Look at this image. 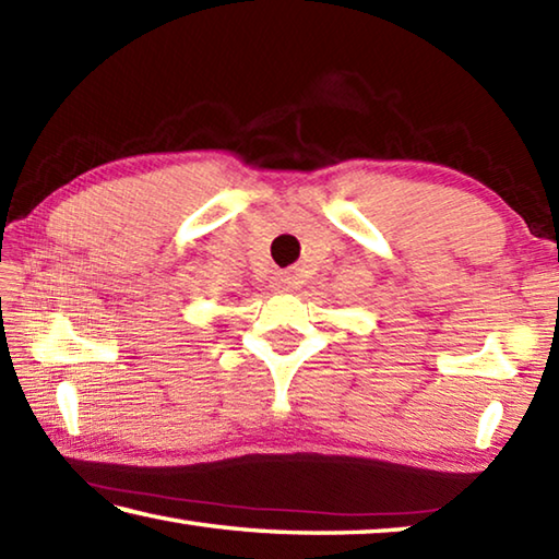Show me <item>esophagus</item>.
I'll return each instance as SVG.
<instances>
[{
  "label": "esophagus",
  "mask_w": 559,
  "mask_h": 559,
  "mask_svg": "<svg viewBox=\"0 0 559 559\" xmlns=\"http://www.w3.org/2000/svg\"><path fill=\"white\" fill-rule=\"evenodd\" d=\"M296 283H293V276H288V273H278L276 276V288L278 290H290Z\"/></svg>",
  "instance_id": "esophagus-1"
}]
</instances>
